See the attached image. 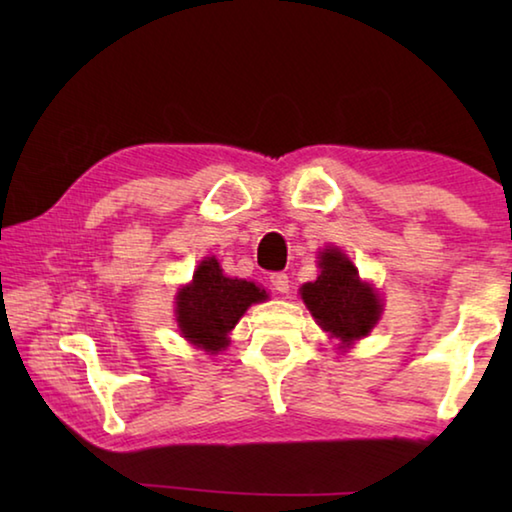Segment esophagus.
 Returning <instances> with one entry per match:
<instances>
[{
	"label": "esophagus",
	"instance_id": "obj_1",
	"mask_svg": "<svg viewBox=\"0 0 512 512\" xmlns=\"http://www.w3.org/2000/svg\"><path fill=\"white\" fill-rule=\"evenodd\" d=\"M268 282H271V287L277 293H282V296H284V293H289V289H291V282H289L287 273H273L271 280H268Z\"/></svg>",
	"mask_w": 512,
	"mask_h": 512
}]
</instances>
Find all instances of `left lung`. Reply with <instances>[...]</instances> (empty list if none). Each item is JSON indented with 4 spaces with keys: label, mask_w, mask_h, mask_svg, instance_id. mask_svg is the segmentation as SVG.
I'll return each mask as SVG.
<instances>
[{
    "label": "left lung",
    "mask_w": 512,
    "mask_h": 512,
    "mask_svg": "<svg viewBox=\"0 0 512 512\" xmlns=\"http://www.w3.org/2000/svg\"><path fill=\"white\" fill-rule=\"evenodd\" d=\"M300 296L316 323L348 345L363 339L381 314L377 293L359 280L357 268L336 248L320 255L318 280L307 282Z\"/></svg>",
    "instance_id": "8db88e82"
}]
</instances>
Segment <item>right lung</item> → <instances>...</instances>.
Returning <instances> with one entry per match:
<instances>
[{"mask_svg": "<svg viewBox=\"0 0 512 512\" xmlns=\"http://www.w3.org/2000/svg\"><path fill=\"white\" fill-rule=\"evenodd\" d=\"M262 300L264 289L246 280H230L219 262L207 257L196 268L194 282L178 293L176 320L185 339L205 352H219L228 345V332L244 311Z\"/></svg>", "mask_w": 512, "mask_h": 512, "instance_id": "1", "label": "right lung"}]
</instances>
